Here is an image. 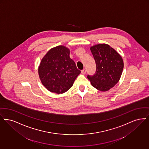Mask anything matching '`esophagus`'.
<instances>
[{
    "mask_svg": "<svg viewBox=\"0 0 149 149\" xmlns=\"http://www.w3.org/2000/svg\"><path fill=\"white\" fill-rule=\"evenodd\" d=\"M81 73H82V74H86V70H82V71H81Z\"/></svg>",
    "mask_w": 149,
    "mask_h": 149,
    "instance_id": "1",
    "label": "esophagus"
}]
</instances>
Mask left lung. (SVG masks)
<instances>
[{"instance_id": "obj_1", "label": "left lung", "mask_w": 149, "mask_h": 149, "mask_svg": "<svg viewBox=\"0 0 149 149\" xmlns=\"http://www.w3.org/2000/svg\"><path fill=\"white\" fill-rule=\"evenodd\" d=\"M91 52L96 65L93 76L88 75L93 87L101 91H109L120 80L123 68L121 56L110 45L98 44L92 46Z\"/></svg>"}]
</instances>
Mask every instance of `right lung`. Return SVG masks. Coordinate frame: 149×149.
<instances>
[{
	"instance_id": "right-lung-1",
	"label": "right lung",
	"mask_w": 149,
	"mask_h": 149,
	"mask_svg": "<svg viewBox=\"0 0 149 149\" xmlns=\"http://www.w3.org/2000/svg\"><path fill=\"white\" fill-rule=\"evenodd\" d=\"M70 53L68 48L59 45L51 49L41 60L39 78L48 91L58 94L65 93L80 74Z\"/></svg>"
}]
</instances>
